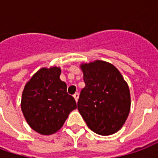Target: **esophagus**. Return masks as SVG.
<instances>
[{
    "mask_svg": "<svg viewBox=\"0 0 158 158\" xmlns=\"http://www.w3.org/2000/svg\"><path fill=\"white\" fill-rule=\"evenodd\" d=\"M73 97H74V99H75L76 102H78V99H79V93L76 92L74 95H73Z\"/></svg>",
    "mask_w": 158,
    "mask_h": 158,
    "instance_id": "esophagus-1",
    "label": "esophagus"
}]
</instances>
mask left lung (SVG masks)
<instances>
[{"instance_id": "1", "label": "left lung", "mask_w": 158, "mask_h": 158, "mask_svg": "<svg viewBox=\"0 0 158 158\" xmlns=\"http://www.w3.org/2000/svg\"><path fill=\"white\" fill-rule=\"evenodd\" d=\"M81 69L85 86L78 101L79 113L89 129L98 135L118 132L130 110L128 84L113 64L104 61L85 63Z\"/></svg>"}]
</instances>
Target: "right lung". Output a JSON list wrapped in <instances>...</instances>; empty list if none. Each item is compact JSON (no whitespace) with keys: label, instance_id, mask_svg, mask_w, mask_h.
Instances as JSON below:
<instances>
[{"label":"right lung","instance_id":"add662e5","mask_svg":"<svg viewBox=\"0 0 158 158\" xmlns=\"http://www.w3.org/2000/svg\"><path fill=\"white\" fill-rule=\"evenodd\" d=\"M56 67L40 69L23 91L21 108L29 125L41 135H52L61 129L76 102L67 92Z\"/></svg>","mask_w":158,"mask_h":158}]
</instances>
